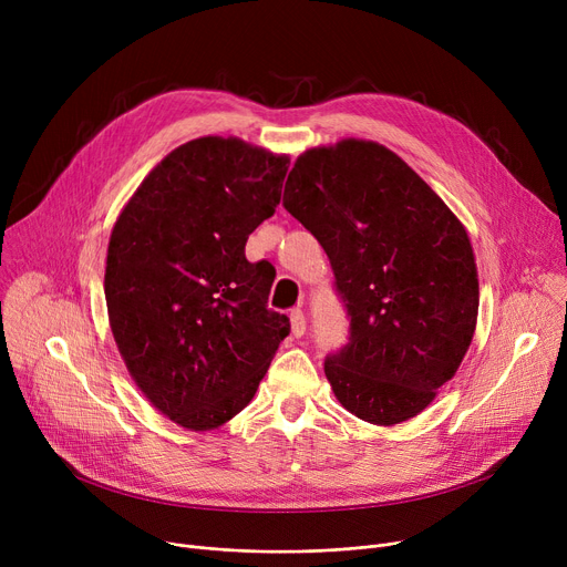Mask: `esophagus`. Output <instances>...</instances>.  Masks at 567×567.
Segmentation results:
<instances>
[{"mask_svg":"<svg viewBox=\"0 0 567 567\" xmlns=\"http://www.w3.org/2000/svg\"><path fill=\"white\" fill-rule=\"evenodd\" d=\"M289 317H291V333L296 338H301L306 333V315H303V310L301 308H293Z\"/></svg>","mask_w":567,"mask_h":567,"instance_id":"esophagus-1","label":"esophagus"}]
</instances>
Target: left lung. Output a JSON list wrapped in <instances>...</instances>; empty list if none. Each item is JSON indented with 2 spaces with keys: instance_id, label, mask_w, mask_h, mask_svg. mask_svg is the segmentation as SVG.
Here are the masks:
<instances>
[{
  "instance_id": "1",
  "label": "left lung",
  "mask_w": 567,
  "mask_h": 567,
  "mask_svg": "<svg viewBox=\"0 0 567 567\" xmlns=\"http://www.w3.org/2000/svg\"><path fill=\"white\" fill-rule=\"evenodd\" d=\"M282 206L329 255L349 317L347 344L323 361L336 398L374 425L419 415L475 331L466 229L400 156L365 140L299 156Z\"/></svg>"
}]
</instances>
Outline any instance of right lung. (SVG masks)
<instances>
[{
    "label": "right lung",
    "instance_id": "right-lung-1",
    "mask_svg": "<svg viewBox=\"0 0 567 567\" xmlns=\"http://www.w3.org/2000/svg\"><path fill=\"white\" fill-rule=\"evenodd\" d=\"M287 169V156L236 137H199L148 172L114 223L112 336L140 391L176 425L234 419L289 336V317L266 306L274 266L246 259Z\"/></svg>",
    "mask_w": 567,
    "mask_h": 567
}]
</instances>
